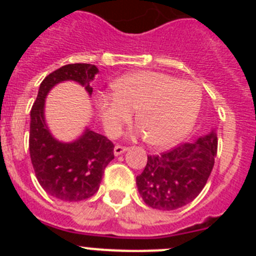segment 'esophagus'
Segmentation results:
<instances>
[{
    "instance_id": "34e87169",
    "label": "esophagus",
    "mask_w": 256,
    "mask_h": 256,
    "mask_svg": "<svg viewBox=\"0 0 256 256\" xmlns=\"http://www.w3.org/2000/svg\"><path fill=\"white\" fill-rule=\"evenodd\" d=\"M126 146H122V144H116V146L114 148V154L116 156L122 155V154L126 152Z\"/></svg>"
}]
</instances>
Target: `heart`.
Returning a JSON list of instances; mask_svg holds the SVG:
<instances>
[{
	"label": "heart",
	"mask_w": 256,
	"mask_h": 256,
	"mask_svg": "<svg viewBox=\"0 0 256 256\" xmlns=\"http://www.w3.org/2000/svg\"><path fill=\"white\" fill-rule=\"evenodd\" d=\"M112 94L98 102L108 134L116 136L136 110L138 132L154 146L182 140L195 124L202 101L198 83L152 70L122 76L112 84Z\"/></svg>",
	"instance_id": "obj_1"
}]
</instances>
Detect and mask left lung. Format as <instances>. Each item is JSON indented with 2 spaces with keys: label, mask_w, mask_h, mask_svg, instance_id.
Masks as SVG:
<instances>
[{
  "label": "left lung",
  "mask_w": 256,
  "mask_h": 256,
  "mask_svg": "<svg viewBox=\"0 0 256 256\" xmlns=\"http://www.w3.org/2000/svg\"><path fill=\"white\" fill-rule=\"evenodd\" d=\"M218 138L212 130L192 144H180L159 155H148L136 178L140 195L152 209L176 210L202 191L214 166Z\"/></svg>",
  "instance_id": "8db88e82"
}]
</instances>
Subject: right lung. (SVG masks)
Returning <instances> with one entry per match:
<instances>
[{
    "mask_svg": "<svg viewBox=\"0 0 256 256\" xmlns=\"http://www.w3.org/2000/svg\"><path fill=\"white\" fill-rule=\"evenodd\" d=\"M98 73L92 64H68L44 79L30 110L29 152L40 187L52 198L62 201H80L98 191L104 170L114 159V144L91 130L72 144H62L50 133L44 122V98L52 87L64 80L90 86Z\"/></svg>",
    "mask_w": 256,
    "mask_h": 256,
    "instance_id": "1",
    "label": "right lung"
}]
</instances>
